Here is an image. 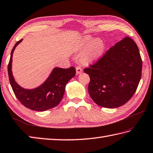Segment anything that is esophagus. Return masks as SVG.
Segmentation results:
<instances>
[{
  "mask_svg": "<svg viewBox=\"0 0 153 153\" xmlns=\"http://www.w3.org/2000/svg\"><path fill=\"white\" fill-rule=\"evenodd\" d=\"M76 73H77V74H81L83 71V70H82V68H81L80 66H77L76 68Z\"/></svg>",
  "mask_w": 153,
  "mask_h": 153,
  "instance_id": "1",
  "label": "esophagus"
}]
</instances>
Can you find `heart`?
<instances>
[{"label": "heart", "instance_id": "1", "mask_svg": "<svg viewBox=\"0 0 153 153\" xmlns=\"http://www.w3.org/2000/svg\"><path fill=\"white\" fill-rule=\"evenodd\" d=\"M88 48L82 54V59L85 62H95L102 57L105 51L103 41L100 38L94 40L91 36H87L83 38L82 46Z\"/></svg>", "mask_w": 153, "mask_h": 153}]
</instances>
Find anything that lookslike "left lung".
<instances>
[{"instance_id": "1", "label": "left lung", "mask_w": 153, "mask_h": 153, "mask_svg": "<svg viewBox=\"0 0 153 153\" xmlns=\"http://www.w3.org/2000/svg\"><path fill=\"white\" fill-rule=\"evenodd\" d=\"M142 59L138 46L125 37L110 48L84 72L90 77L89 95L98 105L116 108L135 93L141 77Z\"/></svg>"}]
</instances>
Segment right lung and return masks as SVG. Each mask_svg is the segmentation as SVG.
<instances>
[{
    "mask_svg": "<svg viewBox=\"0 0 153 153\" xmlns=\"http://www.w3.org/2000/svg\"><path fill=\"white\" fill-rule=\"evenodd\" d=\"M22 39L18 41L11 51L8 65V73L12 88L20 102L27 108L37 111H44L56 107L64 96L68 82L76 75V69L55 68L45 82L36 88L27 89L20 87L14 80L12 72L13 52Z\"/></svg>",
    "mask_w": 153,
    "mask_h": 153,
    "instance_id": "right-lung-1",
    "label": "right lung"
}]
</instances>
